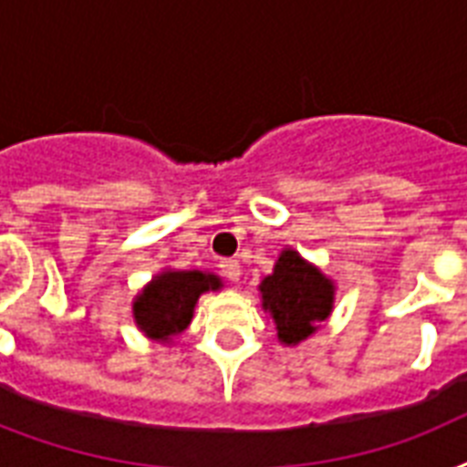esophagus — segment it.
Wrapping results in <instances>:
<instances>
[{"label": "esophagus", "mask_w": 467, "mask_h": 467, "mask_svg": "<svg viewBox=\"0 0 467 467\" xmlns=\"http://www.w3.org/2000/svg\"><path fill=\"white\" fill-rule=\"evenodd\" d=\"M220 269H223V274H225L227 281H233V284H237L242 276V269H240V262L237 259H225V262L220 264Z\"/></svg>", "instance_id": "34e87169"}]
</instances>
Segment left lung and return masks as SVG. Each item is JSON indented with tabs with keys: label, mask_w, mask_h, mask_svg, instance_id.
<instances>
[{
	"label": "left lung",
	"mask_w": 467,
	"mask_h": 467,
	"mask_svg": "<svg viewBox=\"0 0 467 467\" xmlns=\"http://www.w3.org/2000/svg\"><path fill=\"white\" fill-rule=\"evenodd\" d=\"M262 310L274 319L276 337L285 347L310 339L334 310L337 285L319 266L293 247H284L274 271L259 284Z\"/></svg>",
	"instance_id": "1"
}]
</instances>
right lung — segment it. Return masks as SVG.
Here are the masks:
<instances>
[{
  "label": "right lung",
  "instance_id": "right-lung-1",
  "mask_svg": "<svg viewBox=\"0 0 467 467\" xmlns=\"http://www.w3.org/2000/svg\"><path fill=\"white\" fill-rule=\"evenodd\" d=\"M220 288L223 278L213 271L161 269L133 298L135 327L157 344H171L191 325L198 298Z\"/></svg>",
  "mask_w": 467,
  "mask_h": 467
}]
</instances>
